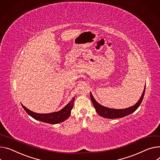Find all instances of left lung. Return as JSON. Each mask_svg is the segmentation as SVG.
<instances>
[{
    "mask_svg": "<svg viewBox=\"0 0 160 160\" xmlns=\"http://www.w3.org/2000/svg\"><path fill=\"white\" fill-rule=\"evenodd\" d=\"M145 87L143 90V94L142 95L141 98L140 100H138V102L133 106L129 108L124 109H110L108 108H105L103 106L99 104L97 101L95 100V99L93 98L92 94L91 93V100L92 102V104L94 105V108L96 109V111L98 112V114L103 117V118H110V119H113V118H122V117H124L127 115H129L133 112H134L138 108H139L140 105L141 104L144 94H145Z\"/></svg>",
    "mask_w": 160,
    "mask_h": 160,
    "instance_id": "8db88e82",
    "label": "left lung"
}]
</instances>
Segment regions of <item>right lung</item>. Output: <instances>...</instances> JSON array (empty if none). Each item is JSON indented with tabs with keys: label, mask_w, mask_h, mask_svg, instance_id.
I'll list each match as a JSON object with an SVG mask.
<instances>
[{
	"label": "right lung",
	"mask_w": 160,
	"mask_h": 160,
	"mask_svg": "<svg viewBox=\"0 0 160 160\" xmlns=\"http://www.w3.org/2000/svg\"><path fill=\"white\" fill-rule=\"evenodd\" d=\"M74 100V97H73L72 99L62 110L58 112L48 113V114L36 113L27 109L22 104V106L24 109V110L26 111V112L29 115H30L31 117H33L34 119L39 121H42L43 122H46L48 123L57 124V123H59L60 122L65 121L66 119L69 118V116L71 114V109H72V107H73Z\"/></svg>",
	"instance_id": "1"
}]
</instances>
